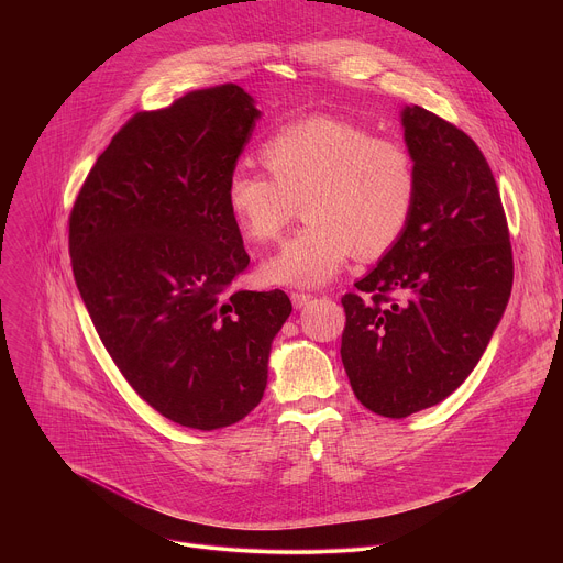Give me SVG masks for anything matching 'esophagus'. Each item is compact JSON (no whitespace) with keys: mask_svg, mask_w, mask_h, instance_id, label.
<instances>
[{"mask_svg":"<svg viewBox=\"0 0 563 563\" xmlns=\"http://www.w3.org/2000/svg\"><path fill=\"white\" fill-rule=\"evenodd\" d=\"M313 296L311 294H300V291H294L291 294V305L296 307V309H302L305 305H309V300H311Z\"/></svg>","mask_w":563,"mask_h":563,"instance_id":"esophagus-1","label":"esophagus"}]
</instances>
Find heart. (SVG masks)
<instances>
[{
  "label": "heart",
  "mask_w": 563,
  "mask_h": 563,
  "mask_svg": "<svg viewBox=\"0 0 563 563\" xmlns=\"http://www.w3.org/2000/svg\"><path fill=\"white\" fill-rule=\"evenodd\" d=\"M267 174L235 169L227 209L247 240L280 235L294 202L307 222L261 265L272 285L332 283L352 254L376 258L408 229L417 200L410 151L341 118H307L269 135L261 148Z\"/></svg>",
  "instance_id": "1"
}]
</instances>
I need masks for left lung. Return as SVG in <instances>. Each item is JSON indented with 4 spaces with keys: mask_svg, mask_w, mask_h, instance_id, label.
Instances as JSON below:
<instances>
[{
    "mask_svg": "<svg viewBox=\"0 0 563 563\" xmlns=\"http://www.w3.org/2000/svg\"><path fill=\"white\" fill-rule=\"evenodd\" d=\"M417 172L408 229L343 296L341 358L361 404L404 419L448 398L484 356L512 289V250L495 176L454 124L400 109ZM397 296L389 299L386 294Z\"/></svg>",
    "mask_w": 563,
    "mask_h": 563,
    "instance_id": "8db88e82",
    "label": "left lung"
}]
</instances>
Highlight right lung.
I'll list each match as a JSON object with an SVG mask.
<instances>
[{
	"mask_svg": "<svg viewBox=\"0 0 563 563\" xmlns=\"http://www.w3.org/2000/svg\"><path fill=\"white\" fill-rule=\"evenodd\" d=\"M261 111L222 85L133 115L68 220L73 276L118 369L174 423L218 430L267 387L285 291L233 289L250 265L227 180Z\"/></svg>",
	"mask_w": 563,
	"mask_h": 563,
	"instance_id": "right-lung-1",
	"label": "right lung"
}]
</instances>
